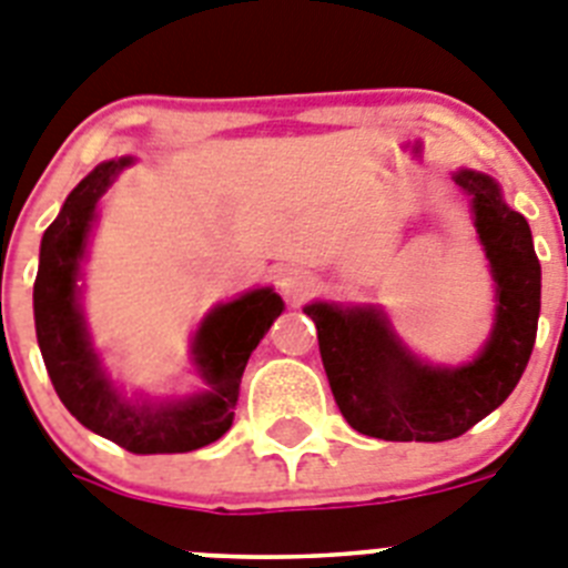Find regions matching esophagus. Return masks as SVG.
<instances>
[{
    "label": "esophagus",
    "instance_id": "esophagus-1",
    "mask_svg": "<svg viewBox=\"0 0 568 568\" xmlns=\"http://www.w3.org/2000/svg\"><path fill=\"white\" fill-rule=\"evenodd\" d=\"M311 288H314V280H311V274L303 272V268H283V274H280V291H283L285 296L300 300V296L308 294Z\"/></svg>",
    "mask_w": 568,
    "mask_h": 568
}]
</instances>
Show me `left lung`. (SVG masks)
<instances>
[{
    "mask_svg": "<svg viewBox=\"0 0 568 568\" xmlns=\"http://www.w3.org/2000/svg\"><path fill=\"white\" fill-rule=\"evenodd\" d=\"M475 229L495 280V325L487 347L462 367L418 362L379 308L305 305L320 336L331 393L354 430L385 442L458 438L504 405L532 356L540 314V263L524 214L513 212L493 178L462 170Z\"/></svg>",
    "mask_w": 568,
    "mask_h": 568,
    "instance_id": "8db88e82",
    "label": "left lung"
}]
</instances>
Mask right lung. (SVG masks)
<instances>
[{"instance_id":"obj_1","label":"right lung","mask_w":568,"mask_h":568,"mask_svg":"<svg viewBox=\"0 0 568 568\" xmlns=\"http://www.w3.org/2000/svg\"><path fill=\"white\" fill-rule=\"evenodd\" d=\"M126 158L95 166L61 206L48 226L33 283L36 339L55 393L87 430L110 438L135 456L192 453L217 442L234 422L240 379L246 362L272 322L283 314V300L272 288H257L240 300L217 305L195 334V365L203 390L166 405H130L110 385L87 339L75 303V280L84 257L95 203Z\"/></svg>"}]
</instances>
